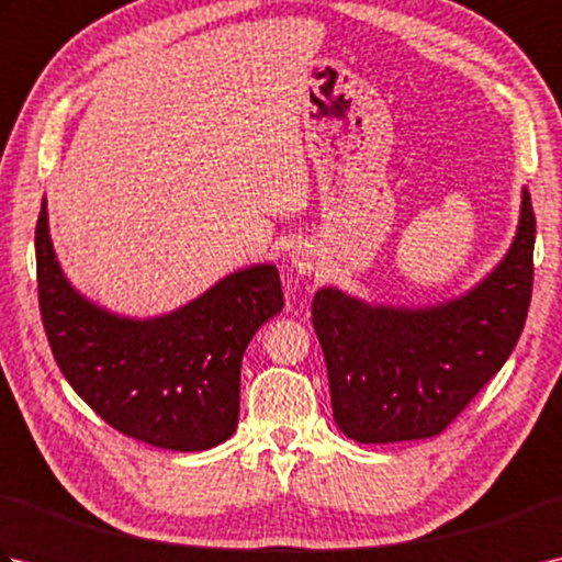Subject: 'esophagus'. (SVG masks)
<instances>
[{
	"label": "esophagus",
	"instance_id": "1",
	"mask_svg": "<svg viewBox=\"0 0 562 562\" xmlns=\"http://www.w3.org/2000/svg\"><path fill=\"white\" fill-rule=\"evenodd\" d=\"M290 260L300 272H312L316 266V248L312 244H296L290 250Z\"/></svg>",
	"mask_w": 562,
	"mask_h": 562
}]
</instances>
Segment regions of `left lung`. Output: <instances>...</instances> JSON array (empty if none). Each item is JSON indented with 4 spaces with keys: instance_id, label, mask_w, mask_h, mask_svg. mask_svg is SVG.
<instances>
[{
    "instance_id": "obj_1",
    "label": "left lung",
    "mask_w": 562,
    "mask_h": 562,
    "mask_svg": "<svg viewBox=\"0 0 562 562\" xmlns=\"http://www.w3.org/2000/svg\"><path fill=\"white\" fill-rule=\"evenodd\" d=\"M529 190L505 260L461 300L429 308L369 306L318 290L314 330L326 357L333 417L364 445L435 437L515 350L533 288Z\"/></svg>"
}]
</instances>
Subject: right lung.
<instances>
[{"instance_id": "obj_1", "label": "right lung", "mask_w": 562, "mask_h": 562, "mask_svg": "<svg viewBox=\"0 0 562 562\" xmlns=\"http://www.w3.org/2000/svg\"><path fill=\"white\" fill-rule=\"evenodd\" d=\"M35 262L47 342L93 413L159 449L202 451L234 435L244 352L284 306L278 268L238 270L169 316L117 318L69 288L47 234L45 200Z\"/></svg>"}]
</instances>
